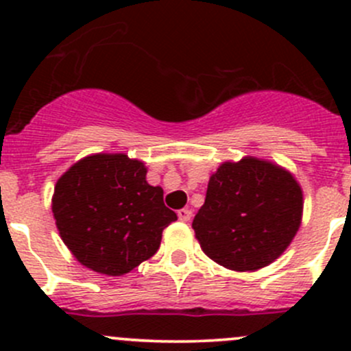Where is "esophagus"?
Instances as JSON below:
<instances>
[{
    "label": "esophagus",
    "mask_w": 351,
    "mask_h": 351,
    "mask_svg": "<svg viewBox=\"0 0 351 351\" xmlns=\"http://www.w3.org/2000/svg\"><path fill=\"white\" fill-rule=\"evenodd\" d=\"M178 219L183 222H189L192 219V210L190 208H182V210H178Z\"/></svg>",
    "instance_id": "obj_1"
}]
</instances>
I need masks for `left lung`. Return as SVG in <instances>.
<instances>
[{
  "label": "left lung",
  "instance_id": "8db88e82",
  "mask_svg": "<svg viewBox=\"0 0 351 351\" xmlns=\"http://www.w3.org/2000/svg\"><path fill=\"white\" fill-rule=\"evenodd\" d=\"M302 190L270 161L222 162L210 176L192 228L208 258L229 270L254 271L287 250L302 219Z\"/></svg>",
  "mask_w": 351,
  "mask_h": 351
}]
</instances>
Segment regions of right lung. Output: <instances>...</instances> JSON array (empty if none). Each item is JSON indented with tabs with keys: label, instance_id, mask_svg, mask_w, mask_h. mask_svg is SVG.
<instances>
[{
	"label": "right lung",
	"instance_id": "1",
	"mask_svg": "<svg viewBox=\"0 0 351 351\" xmlns=\"http://www.w3.org/2000/svg\"><path fill=\"white\" fill-rule=\"evenodd\" d=\"M143 161L125 154H93L58 180L52 212L62 241L77 261L98 274H129L149 260L162 229L176 214L161 186L146 182Z\"/></svg>",
	"mask_w": 351,
	"mask_h": 351
}]
</instances>
